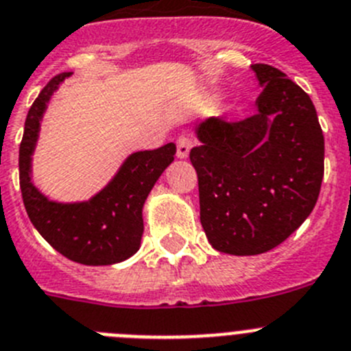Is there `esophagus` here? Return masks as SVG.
I'll return each instance as SVG.
<instances>
[{
    "instance_id": "obj_1",
    "label": "esophagus",
    "mask_w": 351,
    "mask_h": 351,
    "mask_svg": "<svg viewBox=\"0 0 351 351\" xmlns=\"http://www.w3.org/2000/svg\"><path fill=\"white\" fill-rule=\"evenodd\" d=\"M195 145L194 138H191V136L186 135H182L176 138V156L180 157V159H185V157H189V152H191L192 147Z\"/></svg>"
}]
</instances>
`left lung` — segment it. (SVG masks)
<instances>
[{
  "instance_id": "8db88e82",
  "label": "left lung",
  "mask_w": 351,
  "mask_h": 351,
  "mask_svg": "<svg viewBox=\"0 0 351 351\" xmlns=\"http://www.w3.org/2000/svg\"><path fill=\"white\" fill-rule=\"evenodd\" d=\"M253 71L263 86L256 114L204 121L191 150L206 237L237 256L286 241L315 208L324 176L322 128L308 95L271 65Z\"/></svg>"
}]
</instances>
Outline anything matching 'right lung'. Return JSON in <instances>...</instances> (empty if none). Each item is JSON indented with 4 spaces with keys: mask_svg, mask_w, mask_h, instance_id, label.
<instances>
[{
    "mask_svg": "<svg viewBox=\"0 0 351 351\" xmlns=\"http://www.w3.org/2000/svg\"><path fill=\"white\" fill-rule=\"evenodd\" d=\"M71 72L51 77L27 112L19 150V178L29 220L48 244L81 265H112L135 254L143 234L142 208L154 183L173 162L175 143L131 154L112 182L88 202L48 201L31 183V156L51 93Z\"/></svg>",
    "mask_w": 351,
    "mask_h": 351,
    "instance_id": "1",
    "label": "right lung"
}]
</instances>
